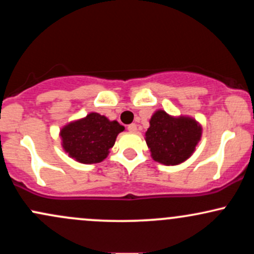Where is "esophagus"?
<instances>
[{
    "label": "esophagus",
    "instance_id": "1",
    "mask_svg": "<svg viewBox=\"0 0 254 254\" xmlns=\"http://www.w3.org/2000/svg\"><path fill=\"white\" fill-rule=\"evenodd\" d=\"M127 130H129L130 132H136V131H137L136 124H130V125H127Z\"/></svg>",
    "mask_w": 254,
    "mask_h": 254
}]
</instances>
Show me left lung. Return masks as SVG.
<instances>
[{"label": "left lung", "mask_w": 254, "mask_h": 254, "mask_svg": "<svg viewBox=\"0 0 254 254\" xmlns=\"http://www.w3.org/2000/svg\"><path fill=\"white\" fill-rule=\"evenodd\" d=\"M145 132V142L155 161L167 166L188 160L202 136V127L194 119L174 118L165 111H156Z\"/></svg>", "instance_id": "1"}]
</instances>
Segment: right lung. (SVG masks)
<instances>
[{
	"label": "right lung",
	"instance_id": "add662e5",
	"mask_svg": "<svg viewBox=\"0 0 254 254\" xmlns=\"http://www.w3.org/2000/svg\"><path fill=\"white\" fill-rule=\"evenodd\" d=\"M124 130L118 122H110L99 113H89L61 130L62 144L69 156L81 164H98L106 159L119 132Z\"/></svg>",
	"mask_w": 254,
	"mask_h": 254
}]
</instances>
